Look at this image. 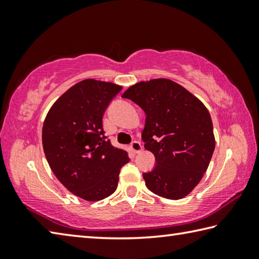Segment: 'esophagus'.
I'll use <instances>...</instances> for the list:
<instances>
[{
  "mask_svg": "<svg viewBox=\"0 0 259 259\" xmlns=\"http://www.w3.org/2000/svg\"><path fill=\"white\" fill-rule=\"evenodd\" d=\"M130 150L133 151V153H135V154H137V153L142 152V150H143V145H142V144H140L139 142H137V140H136V142H133V143H131V145H130Z\"/></svg>",
  "mask_w": 259,
  "mask_h": 259,
  "instance_id": "esophagus-1",
  "label": "esophagus"
}]
</instances>
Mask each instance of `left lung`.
Returning a JSON list of instances; mask_svg holds the SVG:
<instances>
[{
	"label": "left lung",
	"instance_id": "8db88e82",
	"mask_svg": "<svg viewBox=\"0 0 259 259\" xmlns=\"http://www.w3.org/2000/svg\"><path fill=\"white\" fill-rule=\"evenodd\" d=\"M122 97L146 114L142 138L156 160L155 168L143 174L147 188L165 199L185 198L207 171L216 145L207 107L169 78L138 82Z\"/></svg>",
	"mask_w": 259,
	"mask_h": 259
}]
</instances>
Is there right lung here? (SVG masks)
I'll return each instance as SVG.
<instances>
[{
	"label": "right lung",
	"mask_w": 259,
	"mask_h": 259,
	"mask_svg": "<svg viewBox=\"0 0 259 259\" xmlns=\"http://www.w3.org/2000/svg\"><path fill=\"white\" fill-rule=\"evenodd\" d=\"M122 87L87 78L69 88L48 112L42 128L43 151L58 181L85 201L115 192L126 152L104 135L103 115Z\"/></svg>",
	"instance_id": "obj_1"
}]
</instances>
